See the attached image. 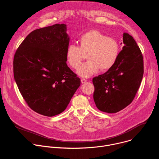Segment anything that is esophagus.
<instances>
[{
    "mask_svg": "<svg viewBox=\"0 0 159 159\" xmlns=\"http://www.w3.org/2000/svg\"><path fill=\"white\" fill-rule=\"evenodd\" d=\"M81 82L82 84H84V83H85L86 82V80L85 79H84V78H82V79L81 80Z\"/></svg>",
    "mask_w": 159,
    "mask_h": 159,
    "instance_id": "obj_1",
    "label": "esophagus"
}]
</instances>
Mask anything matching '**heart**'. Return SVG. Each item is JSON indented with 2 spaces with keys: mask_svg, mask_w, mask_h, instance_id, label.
I'll use <instances>...</instances> for the list:
<instances>
[{
  "mask_svg": "<svg viewBox=\"0 0 159 159\" xmlns=\"http://www.w3.org/2000/svg\"><path fill=\"white\" fill-rule=\"evenodd\" d=\"M79 46L70 44L66 52L68 64L77 70L86 54L88 61L79 68L78 74L89 78L102 71L110 70L116 63L120 52L118 42L113 38L107 37L97 30L83 34L78 39Z\"/></svg>",
  "mask_w": 159,
  "mask_h": 159,
  "instance_id": "b5f03b06",
  "label": "heart"
}]
</instances>
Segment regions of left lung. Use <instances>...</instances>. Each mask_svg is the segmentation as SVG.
Wrapping results in <instances>:
<instances>
[{
    "instance_id": "obj_1",
    "label": "left lung",
    "mask_w": 159,
    "mask_h": 159,
    "mask_svg": "<svg viewBox=\"0 0 159 159\" xmlns=\"http://www.w3.org/2000/svg\"><path fill=\"white\" fill-rule=\"evenodd\" d=\"M123 43L115 65L93 78L94 102L98 110L108 113H116L132 102L143 78V56L136 41L124 33Z\"/></svg>"
}]
</instances>
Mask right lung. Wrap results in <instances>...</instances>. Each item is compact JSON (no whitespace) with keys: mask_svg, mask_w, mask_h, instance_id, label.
Here are the masks:
<instances>
[{"mask_svg":"<svg viewBox=\"0 0 159 159\" xmlns=\"http://www.w3.org/2000/svg\"><path fill=\"white\" fill-rule=\"evenodd\" d=\"M66 30L65 24L36 29L14 54V76L20 93L32 110L47 116L64 111L81 84L66 64Z\"/></svg>","mask_w":159,"mask_h":159,"instance_id":"right-lung-1","label":"right lung"}]
</instances>
